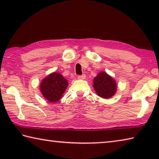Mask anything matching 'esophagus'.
Masks as SVG:
<instances>
[{"label": "esophagus", "mask_w": 159, "mask_h": 159, "mask_svg": "<svg viewBox=\"0 0 159 159\" xmlns=\"http://www.w3.org/2000/svg\"><path fill=\"white\" fill-rule=\"evenodd\" d=\"M85 79V75H80V76H78V79L79 80H83Z\"/></svg>", "instance_id": "obj_1"}]
</instances>
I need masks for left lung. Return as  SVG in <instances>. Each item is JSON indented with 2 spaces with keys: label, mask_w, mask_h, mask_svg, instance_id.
Returning a JSON list of instances; mask_svg holds the SVG:
<instances>
[{
  "label": "left lung",
  "mask_w": 159,
  "mask_h": 159,
  "mask_svg": "<svg viewBox=\"0 0 159 159\" xmlns=\"http://www.w3.org/2000/svg\"><path fill=\"white\" fill-rule=\"evenodd\" d=\"M93 88L97 95L104 99L114 96L117 91V83L105 71H101L93 80Z\"/></svg>",
  "instance_id": "left-lung-1"
}]
</instances>
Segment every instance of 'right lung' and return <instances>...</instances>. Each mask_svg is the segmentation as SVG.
I'll return each instance as SVG.
<instances>
[{
  "mask_svg": "<svg viewBox=\"0 0 159 159\" xmlns=\"http://www.w3.org/2000/svg\"><path fill=\"white\" fill-rule=\"evenodd\" d=\"M67 86L68 81L65 78L58 72H53L41 80L40 90L48 102L54 103L61 99Z\"/></svg>",
  "mask_w": 159,
  "mask_h": 159,
  "instance_id": "add662e5",
  "label": "right lung"
}]
</instances>
